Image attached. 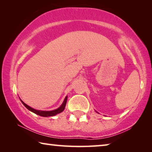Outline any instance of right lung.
<instances>
[{"label":"right lung","instance_id":"obj_1","mask_svg":"<svg viewBox=\"0 0 152 152\" xmlns=\"http://www.w3.org/2000/svg\"><path fill=\"white\" fill-rule=\"evenodd\" d=\"M67 99H68V96H66L65 99H64V101L63 102V103L61 104V106L58 108L57 109H55V110H36L35 109H33V108L29 107V105H27V104H25V102L22 101L21 99L20 100V101L23 103V104L24 105V106L27 108L28 110H29L30 111H31L33 113H34L36 115H39V116H42V117H52V116H55V115L59 114V113H60L63 111L65 109V107H66V102H67Z\"/></svg>","mask_w":152,"mask_h":152}]
</instances>
